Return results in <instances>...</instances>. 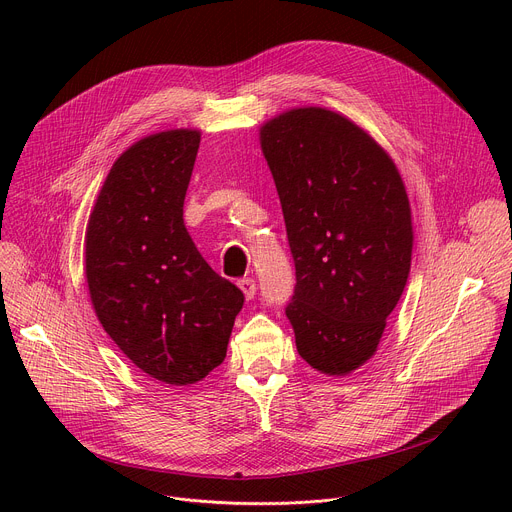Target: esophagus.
Here are the masks:
<instances>
[{
    "mask_svg": "<svg viewBox=\"0 0 512 512\" xmlns=\"http://www.w3.org/2000/svg\"><path fill=\"white\" fill-rule=\"evenodd\" d=\"M239 287H241L243 296H245L247 300H253V298H255V291H257V283H255V279L245 277V279H241V281H239Z\"/></svg>",
    "mask_w": 512,
    "mask_h": 512,
    "instance_id": "obj_1",
    "label": "esophagus"
}]
</instances>
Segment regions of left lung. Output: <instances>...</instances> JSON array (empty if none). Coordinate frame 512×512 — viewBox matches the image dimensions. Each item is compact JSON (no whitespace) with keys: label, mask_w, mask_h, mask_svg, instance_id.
<instances>
[{"label":"left lung","mask_w":512,"mask_h":512,"mask_svg":"<svg viewBox=\"0 0 512 512\" xmlns=\"http://www.w3.org/2000/svg\"><path fill=\"white\" fill-rule=\"evenodd\" d=\"M259 141L296 263L285 316L310 367L344 377L377 352L409 277L403 178L367 131L324 107L279 113Z\"/></svg>","instance_id":"obj_1"}]
</instances>
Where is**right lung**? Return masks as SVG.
<instances>
[{"mask_svg":"<svg viewBox=\"0 0 512 512\" xmlns=\"http://www.w3.org/2000/svg\"><path fill=\"white\" fill-rule=\"evenodd\" d=\"M198 129L141 137L111 166L85 233L95 314L156 381H202L227 356L243 291L212 271L184 225Z\"/></svg>","mask_w":512,"mask_h":512,"instance_id":"1","label":"right lung"}]
</instances>
